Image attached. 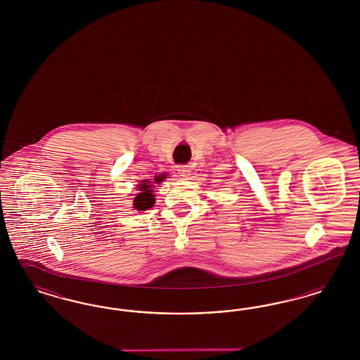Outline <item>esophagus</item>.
<instances>
[{"instance_id": "1", "label": "esophagus", "mask_w": 360, "mask_h": 360, "mask_svg": "<svg viewBox=\"0 0 360 360\" xmlns=\"http://www.w3.org/2000/svg\"><path fill=\"white\" fill-rule=\"evenodd\" d=\"M190 172H191V170H190L188 166H178V174H181V176L188 178Z\"/></svg>"}]
</instances>
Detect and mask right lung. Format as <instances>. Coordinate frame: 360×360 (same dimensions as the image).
<instances>
[{"instance_id":"right-lung-1","label":"right lung","mask_w":360,"mask_h":360,"mask_svg":"<svg viewBox=\"0 0 360 360\" xmlns=\"http://www.w3.org/2000/svg\"><path fill=\"white\" fill-rule=\"evenodd\" d=\"M163 181V176H156L154 179L155 184H159ZM154 182L153 181H141V185H139V193L135 197L134 201V207L136 210H147L150 207H153L155 204L154 193Z\"/></svg>"}]
</instances>
